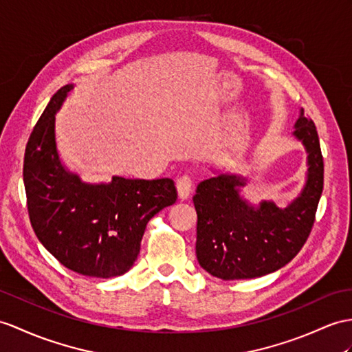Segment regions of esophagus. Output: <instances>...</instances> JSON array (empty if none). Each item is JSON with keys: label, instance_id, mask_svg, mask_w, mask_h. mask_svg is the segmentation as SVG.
<instances>
[{"label": "esophagus", "instance_id": "obj_1", "mask_svg": "<svg viewBox=\"0 0 352 352\" xmlns=\"http://www.w3.org/2000/svg\"><path fill=\"white\" fill-rule=\"evenodd\" d=\"M176 188H177L179 199L186 200L188 197H190L191 190H192V179H191L190 176L179 177V179H177V184H176Z\"/></svg>", "mask_w": 352, "mask_h": 352}]
</instances>
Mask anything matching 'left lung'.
Masks as SVG:
<instances>
[{
	"instance_id": "left-lung-1",
	"label": "left lung",
	"mask_w": 352,
	"mask_h": 352,
	"mask_svg": "<svg viewBox=\"0 0 352 352\" xmlns=\"http://www.w3.org/2000/svg\"><path fill=\"white\" fill-rule=\"evenodd\" d=\"M293 135L307 152V179L287 208L273 201L252 206L239 188L246 179L218 175L197 186L195 254L212 276L233 280L264 276L284 267L302 250L322 194L324 161L312 119L300 110Z\"/></svg>"
}]
</instances>
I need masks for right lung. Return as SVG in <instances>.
<instances>
[{
    "mask_svg": "<svg viewBox=\"0 0 352 352\" xmlns=\"http://www.w3.org/2000/svg\"><path fill=\"white\" fill-rule=\"evenodd\" d=\"M73 85L50 98L34 126L23 158L30 221L41 245L76 273L121 276L133 267L149 219L177 199L168 177L87 184L68 171L56 149L55 115Z\"/></svg>",
    "mask_w": 352,
    "mask_h": 352,
    "instance_id": "right-lung-1",
    "label": "right lung"
}]
</instances>
